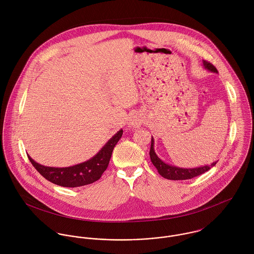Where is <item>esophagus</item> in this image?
<instances>
[{"label": "esophagus", "instance_id": "1", "mask_svg": "<svg viewBox=\"0 0 254 254\" xmlns=\"http://www.w3.org/2000/svg\"><path fill=\"white\" fill-rule=\"evenodd\" d=\"M143 118L141 117V116H139V115H135V116H133L130 120H129V127L130 128H139L141 125H142V123H143Z\"/></svg>", "mask_w": 254, "mask_h": 254}]
</instances>
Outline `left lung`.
<instances>
[{"label": "left lung", "instance_id": "left-lung-1", "mask_svg": "<svg viewBox=\"0 0 254 254\" xmlns=\"http://www.w3.org/2000/svg\"><path fill=\"white\" fill-rule=\"evenodd\" d=\"M203 67L207 69L208 71L213 73H218L217 69L208 62L202 61ZM149 156L152 164L155 166L157 169L158 173L163 177L168 180H188L191 179L193 177H196L198 175L203 174L204 172L208 171L210 168H212L217 161H214L210 165H203L199 167H193V168H184V167H179L175 166L172 164H168L161 160L158 155L156 154L154 150V140L151 137V145H150V150H149Z\"/></svg>", "mask_w": 254, "mask_h": 254}]
</instances>
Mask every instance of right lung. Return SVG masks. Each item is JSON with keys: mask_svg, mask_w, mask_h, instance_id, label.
<instances>
[{"mask_svg": "<svg viewBox=\"0 0 254 254\" xmlns=\"http://www.w3.org/2000/svg\"><path fill=\"white\" fill-rule=\"evenodd\" d=\"M122 134L123 130L120 129L92 158L73 166L50 167L38 163L30 155H28V158L44 178L56 185L66 188L89 185L98 181L107 170L112 150L121 139Z\"/></svg>", "mask_w": 254, "mask_h": 254, "instance_id": "add662e5", "label": "right lung"}]
</instances>
